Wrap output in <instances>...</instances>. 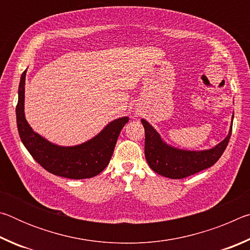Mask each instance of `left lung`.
<instances>
[{"mask_svg": "<svg viewBox=\"0 0 250 250\" xmlns=\"http://www.w3.org/2000/svg\"><path fill=\"white\" fill-rule=\"evenodd\" d=\"M232 119L234 115L231 117ZM141 122L146 132L145 154L147 164L158 174L174 180L184 179L214 166L225 151L232 129L231 121L227 137L222 142L211 149L192 151L167 145L149 122L145 119H141Z\"/></svg>", "mask_w": 250, "mask_h": 250, "instance_id": "8db88e82", "label": "left lung"}]
</instances>
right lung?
<instances>
[{"mask_svg":"<svg viewBox=\"0 0 250 250\" xmlns=\"http://www.w3.org/2000/svg\"><path fill=\"white\" fill-rule=\"evenodd\" d=\"M25 77L26 70L21 76L16 122L21 140L34 160L46 171L67 179H89L103 172L110 162L120 131L129 118L122 117L109 122L98 134L82 145L57 146L35 132L25 118Z\"/></svg>","mask_w":250,"mask_h":250,"instance_id":"add662e5","label":"right lung"}]
</instances>
